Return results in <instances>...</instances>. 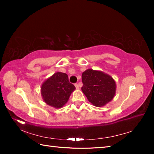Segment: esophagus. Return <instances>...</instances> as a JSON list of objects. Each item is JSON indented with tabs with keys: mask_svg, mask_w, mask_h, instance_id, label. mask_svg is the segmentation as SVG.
I'll return each instance as SVG.
<instances>
[{
	"mask_svg": "<svg viewBox=\"0 0 154 154\" xmlns=\"http://www.w3.org/2000/svg\"><path fill=\"white\" fill-rule=\"evenodd\" d=\"M75 88H76L77 90H79V85L77 84V83H75Z\"/></svg>",
	"mask_w": 154,
	"mask_h": 154,
	"instance_id": "1",
	"label": "esophagus"
}]
</instances>
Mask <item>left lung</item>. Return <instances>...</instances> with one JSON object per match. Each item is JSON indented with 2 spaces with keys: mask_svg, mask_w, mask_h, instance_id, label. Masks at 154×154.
<instances>
[{
  "mask_svg": "<svg viewBox=\"0 0 154 154\" xmlns=\"http://www.w3.org/2000/svg\"><path fill=\"white\" fill-rule=\"evenodd\" d=\"M82 90L96 106H103L113 98L116 84L113 77L100 71L87 69L82 73Z\"/></svg>",
  "mask_w": 154,
  "mask_h": 154,
  "instance_id": "left-lung-1",
  "label": "left lung"
}]
</instances>
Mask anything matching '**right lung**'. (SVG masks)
I'll list each match as a JSON object with an SVG mask.
<instances>
[{
	"instance_id": "1",
	"label": "right lung",
	"mask_w": 154,
	"mask_h": 154,
	"mask_svg": "<svg viewBox=\"0 0 154 154\" xmlns=\"http://www.w3.org/2000/svg\"><path fill=\"white\" fill-rule=\"evenodd\" d=\"M75 90L69 82L66 73L57 72L49 77L41 85V96L47 105L59 109L66 104L71 93Z\"/></svg>"
}]
</instances>
